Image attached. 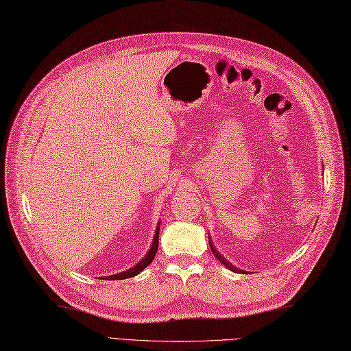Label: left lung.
Here are the masks:
<instances>
[{
    "instance_id": "left-lung-1",
    "label": "left lung",
    "mask_w": 351,
    "mask_h": 351,
    "mask_svg": "<svg viewBox=\"0 0 351 351\" xmlns=\"http://www.w3.org/2000/svg\"><path fill=\"white\" fill-rule=\"evenodd\" d=\"M209 246H210V249H212V252L215 254V256H217L218 259H219V261L223 264V265H226L228 269H231V271H234V273H245L243 271V269H239V268H236L234 265H232V264H230L228 261H227V259L226 258H223L219 252H218V250L217 249H215V246H213V243H212V240H210V237H209Z\"/></svg>"
}]
</instances>
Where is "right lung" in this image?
<instances>
[{
  "label": "right lung",
  "mask_w": 351,
  "mask_h": 351,
  "mask_svg": "<svg viewBox=\"0 0 351 351\" xmlns=\"http://www.w3.org/2000/svg\"><path fill=\"white\" fill-rule=\"evenodd\" d=\"M158 234H160V222H158V226L156 228V234H154V239H152V245H151L149 250L147 252L145 258L141 259V261L136 265L129 268V269H125V271H123V273L106 276L105 280H123V278H129V277L138 276L142 271V269L145 268V267H148L152 263V259H154V256L157 254V249H158ZM99 278H104V277H99Z\"/></svg>",
  "instance_id": "obj_1"
}]
</instances>
